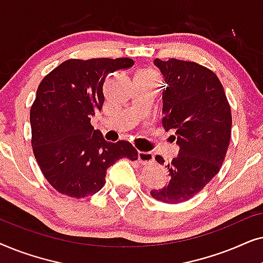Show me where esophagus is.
Here are the masks:
<instances>
[{
  "label": "esophagus",
  "mask_w": 263,
  "mask_h": 263,
  "mask_svg": "<svg viewBox=\"0 0 263 263\" xmlns=\"http://www.w3.org/2000/svg\"><path fill=\"white\" fill-rule=\"evenodd\" d=\"M138 159H139V163H141L142 165L152 164L154 161V156L153 153L151 152H141V151H139Z\"/></svg>",
  "instance_id": "34e87169"
}]
</instances>
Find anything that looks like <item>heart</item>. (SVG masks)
Returning <instances> with one entry per match:
<instances>
[{
    "mask_svg": "<svg viewBox=\"0 0 263 263\" xmlns=\"http://www.w3.org/2000/svg\"><path fill=\"white\" fill-rule=\"evenodd\" d=\"M139 74H142V75H152V77H158L157 71H154V70H152V69H147V70L140 71Z\"/></svg>",
    "mask_w": 263,
    "mask_h": 263,
    "instance_id": "1",
    "label": "heart"
}]
</instances>
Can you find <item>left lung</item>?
<instances>
[{
	"label": "left lung",
	"instance_id": "8db88e82",
	"mask_svg": "<svg viewBox=\"0 0 263 263\" xmlns=\"http://www.w3.org/2000/svg\"><path fill=\"white\" fill-rule=\"evenodd\" d=\"M166 82L163 92V125L172 130L178 156L167 164L170 181L151 190L160 202L179 203L195 196L218 174L231 138V109L217 75L199 63L154 60ZM156 160L164 164L163 157Z\"/></svg>",
	"mask_w": 263,
	"mask_h": 263
}]
</instances>
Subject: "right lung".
<instances>
[{
  "mask_svg": "<svg viewBox=\"0 0 263 263\" xmlns=\"http://www.w3.org/2000/svg\"><path fill=\"white\" fill-rule=\"evenodd\" d=\"M133 64L127 57L68 60L39 84L30 112L32 148L46 181L63 195H93L105 184L111 165L138 159L130 142H107L91 124L105 100L107 75Z\"/></svg>",
  "mask_w": 263,
  "mask_h": 263,
  "instance_id": "1",
  "label": "right lung"
}]
</instances>
